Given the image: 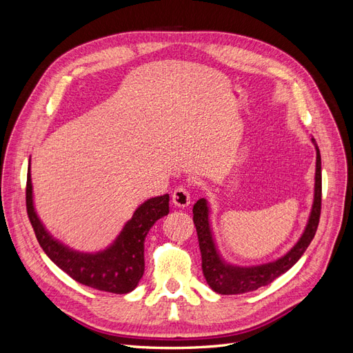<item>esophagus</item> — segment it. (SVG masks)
<instances>
[{
    "instance_id": "esophagus-1",
    "label": "esophagus",
    "mask_w": 353,
    "mask_h": 353,
    "mask_svg": "<svg viewBox=\"0 0 353 353\" xmlns=\"http://www.w3.org/2000/svg\"><path fill=\"white\" fill-rule=\"evenodd\" d=\"M172 203L176 208H187L191 203L190 191L185 187H178L172 194Z\"/></svg>"
}]
</instances>
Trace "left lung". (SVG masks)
Masks as SVG:
<instances>
[{
	"label": "left lung",
	"instance_id": "8db88e82",
	"mask_svg": "<svg viewBox=\"0 0 353 353\" xmlns=\"http://www.w3.org/2000/svg\"><path fill=\"white\" fill-rule=\"evenodd\" d=\"M315 145L316 162H315V183H314V200L309 212L307 222L301 237L294 243L293 248L284 253L281 258L259 265H237L225 261L221 254L215 240V232L212 227V208L208 197H201L193 208V221L197 230L199 245L201 253V270L203 275L213 292L219 294H241L258 290L259 287L271 284L276 276L287 272L292 266L302 258V254L311 244L319 222L321 213V154L312 138Z\"/></svg>",
	"mask_w": 353,
	"mask_h": 353
}]
</instances>
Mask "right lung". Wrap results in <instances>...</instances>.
<instances>
[{
  "instance_id": "right-lung-1",
  "label": "right lung",
  "mask_w": 353,
  "mask_h": 353,
  "mask_svg": "<svg viewBox=\"0 0 353 353\" xmlns=\"http://www.w3.org/2000/svg\"><path fill=\"white\" fill-rule=\"evenodd\" d=\"M26 208L38 243L60 270L78 283L116 294L131 293L144 274V241L154 222L169 213V194L152 197L138 206L114 240L99 252H83L65 244L47 230L35 209L30 178L26 184Z\"/></svg>"
}]
</instances>
